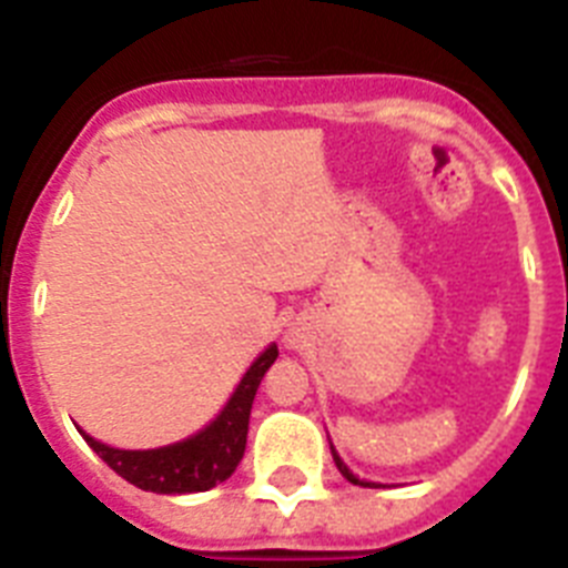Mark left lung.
<instances>
[{"mask_svg": "<svg viewBox=\"0 0 568 568\" xmlns=\"http://www.w3.org/2000/svg\"><path fill=\"white\" fill-rule=\"evenodd\" d=\"M329 449H333V446H329ZM333 460H335V466H338V471H341V475H344V478L349 480V484H355V486H375V484H366V480H358V478H355L353 471L346 469V464H344V460H341L338 455H335V449H333Z\"/></svg>", "mask_w": 568, "mask_h": 568, "instance_id": "obj_1", "label": "left lung"}]
</instances>
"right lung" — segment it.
<instances>
[{
    "label": "right lung",
    "instance_id": "obj_1",
    "mask_svg": "<svg viewBox=\"0 0 568 568\" xmlns=\"http://www.w3.org/2000/svg\"><path fill=\"white\" fill-rule=\"evenodd\" d=\"M278 358V346H270L261 353L241 378L239 389L233 393L230 404L222 415L202 429L193 438L182 444L162 446V449H144V453H130V449H113L90 435H84L88 446L115 475H122L128 484L139 486L144 491H159V495H187V491H207L215 484L227 480L235 471L239 460L244 458L247 446V426L253 398L258 393V384L264 378L273 361Z\"/></svg>",
    "mask_w": 568,
    "mask_h": 568
}]
</instances>
